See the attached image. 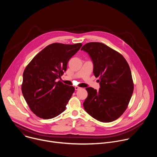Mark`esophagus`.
<instances>
[{
    "label": "esophagus",
    "instance_id": "obj_1",
    "mask_svg": "<svg viewBox=\"0 0 157 157\" xmlns=\"http://www.w3.org/2000/svg\"><path fill=\"white\" fill-rule=\"evenodd\" d=\"M75 90H76V91H77V90H78V89H80V87H78V86L75 87Z\"/></svg>",
    "mask_w": 157,
    "mask_h": 157
}]
</instances>
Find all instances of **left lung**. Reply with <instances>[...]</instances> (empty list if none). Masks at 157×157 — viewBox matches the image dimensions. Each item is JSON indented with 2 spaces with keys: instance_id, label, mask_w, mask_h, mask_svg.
I'll return each instance as SVG.
<instances>
[{
  "instance_id": "left-lung-1",
  "label": "left lung",
  "mask_w": 157,
  "mask_h": 157,
  "mask_svg": "<svg viewBox=\"0 0 157 157\" xmlns=\"http://www.w3.org/2000/svg\"><path fill=\"white\" fill-rule=\"evenodd\" d=\"M81 50L91 56L93 73L99 77L101 86L99 91L86 88L88 95L84 108L100 122H113L124 114L132 96L133 82L129 65L120 53L102 43H87Z\"/></svg>"
}]
</instances>
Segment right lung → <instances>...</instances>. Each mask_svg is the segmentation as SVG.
Returning a JSON list of instances; mask_svg holds the SVG:
<instances>
[{
    "label": "right lung",
    "mask_w": 157,
    "mask_h": 157,
    "mask_svg": "<svg viewBox=\"0 0 157 157\" xmlns=\"http://www.w3.org/2000/svg\"><path fill=\"white\" fill-rule=\"evenodd\" d=\"M82 46L79 43H55L40 52L24 71L21 92L30 110L38 117L49 119L65 110L75 89L58 81L70 59Z\"/></svg>",
    "instance_id": "add662e5"
}]
</instances>
